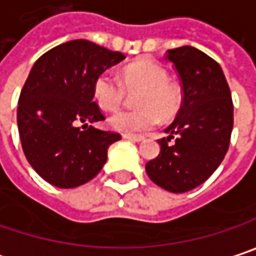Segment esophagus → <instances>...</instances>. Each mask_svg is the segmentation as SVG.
I'll return each instance as SVG.
<instances>
[{"label": "esophagus", "mask_w": 256, "mask_h": 256, "mask_svg": "<svg viewBox=\"0 0 256 256\" xmlns=\"http://www.w3.org/2000/svg\"><path fill=\"white\" fill-rule=\"evenodd\" d=\"M123 138H124V139H128V140H132V142H140V140H144V139H145L142 134H132V133H123Z\"/></svg>", "instance_id": "34e87169"}]
</instances>
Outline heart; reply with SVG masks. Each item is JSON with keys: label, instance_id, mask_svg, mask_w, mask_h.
<instances>
[{"label": "heart", "instance_id": "heart-1", "mask_svg": "<svg viewBox=\"0 0 256 256\" xmlns=\"http://www.w3.org/2000/svg\"><path fill=\"white\" fill-rule=\"evenodd\" d=\"M134 111H118L108 124L123 133L154 128L161 118L173 117L180 106V92L168 82V72L150 58H140L122 73V83L111 73H101L94 82V100L105 111L118 110L128 94H136Z\"/></svg>", "mask_w": 256, "mask_h": 256}]
</instances>
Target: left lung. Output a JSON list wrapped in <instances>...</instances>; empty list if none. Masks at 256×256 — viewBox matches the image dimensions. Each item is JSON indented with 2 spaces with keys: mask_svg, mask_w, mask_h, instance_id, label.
<instances>
[{
  "mask_svg": "<svg viewBox=\"0 0 256 256\" xmlns=\"http://www.w3.org/2000/svg\"><path fill=\"white\" fill-rule=\"evenodd\" d=\"M166 60L182 82V106L166 128L168 136L158 140V156L145 168L160 188L183 194L202 184L221 164L233 130V101L220 64L205 52L186 45L168 50Z\"/></svg>",
  "mask_w": 256,
  "mask_h": 256,
  "instance_id": "left-lung-1",
  "label": "left lung"
}]
</instances>
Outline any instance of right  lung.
<instances>
[{"instance_id": "1", "label": "right lung", "mask_w": 256, "mask_h": 256, "mask_svg": "<svg viewBox=\"0 0 256 256\" xmlns=\"http://www.w3.org/2000/svg\"><path fill=\"white\" fill-rule=\"evenodd\" d=\"M126 58L86 39L50 50L34 64L20 92L17 126L22 148L38 174L62 188H78L101 172L118 133L88 123L104 120L94 101V82ZM79 122H84L82 128Z\"/></svg>"}]
</instances>
